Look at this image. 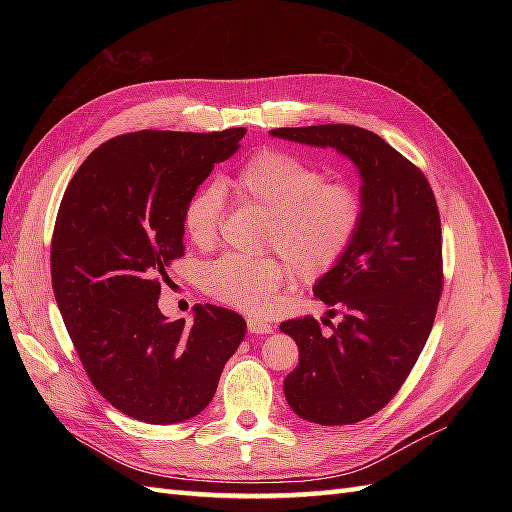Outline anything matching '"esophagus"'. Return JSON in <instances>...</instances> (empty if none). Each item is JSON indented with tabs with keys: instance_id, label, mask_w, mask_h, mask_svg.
Listing matches in <instances>:
<instances>
[{
	"instance_id": "1",
	"label": "esophagus",
	"mask_w": 512,
	"mask_h": 512,
	"mask_svg": "<svg viewBox=\"0 0 512 512\" xmlns=\"http://www.w3.org/2000/svg\"><path fill=\"white\" fill-rule=\"evenodd\" d=\"M247 331L256 333V335H267L273 331V327L265 320H258V318H247Z\"/></svg>"
}]
</instances>
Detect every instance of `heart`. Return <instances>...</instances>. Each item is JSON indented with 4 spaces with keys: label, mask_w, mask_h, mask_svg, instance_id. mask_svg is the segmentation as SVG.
<instances>
[{
    "label": "heart",
    "mask_w": 512,
    "mask_h": 512,
    "mask_svg": "<svg viewBox=\"0 0 512 512\" xmlns=\"http://www.w3.org/2000/svg\"><path fill=\"white\" fill-rule=\"evenodd\" d=\"M245 205L269 215L267 250L280 256L241 258L226 254L200 267L198 284L211 299L239 312H271L277 294L290 280V265L301 280H318L348 254L365 222V194L346 177L324 170L282 149H262L247 160L232 181ZM226 192L220 181H207L183 209L188 239L209 250L220 235Z\"/></svg>",
    "instance_id": "1"
}]
</instances>
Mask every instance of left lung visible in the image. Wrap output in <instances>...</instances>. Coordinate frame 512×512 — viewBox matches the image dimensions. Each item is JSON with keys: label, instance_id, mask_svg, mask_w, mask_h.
<instances>
[{"label": "left lung", "instance_id": "left-lung-1", "mask_svg": "<svg viewBox=\"0 0 512 512\" xmlns=\"http://www.w3.org/2000/svg\"><path fill=\"white\" fill-rule=\"evenodd\" d=\"M294 143L335 147L359 168L365 222L314 294L344 320L322 335L314 316L280 324L299 346L284 380L290 408L318 425H352L380 412L406 382L442 297V226L423 170L374 132L327 123L277 128Z\"/></svg>", "mask_w": 512, "mask_h": 512}]
</instances>
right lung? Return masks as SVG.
<instances>
[{
    "instance_id": "obj_1",
    "label": "right lung",
    "mask_w": 512,
    "mask_h": 512,
    "mask_svg": "<svg viewBox=\"0 0 512 512\" xmlns=\"http://www.w3.org/2000/svg\"><path fill=\"white\" fill-rule=\"evenodd\" d=\"M245 128L138 130L102 143L61 198L51 280L68 335L96 391L136 421L181 423L203 412L245 335V320L196 305L168 322L158 299L185 254L183 209L239 149Z\"/></svg>"
}]
</instances>
